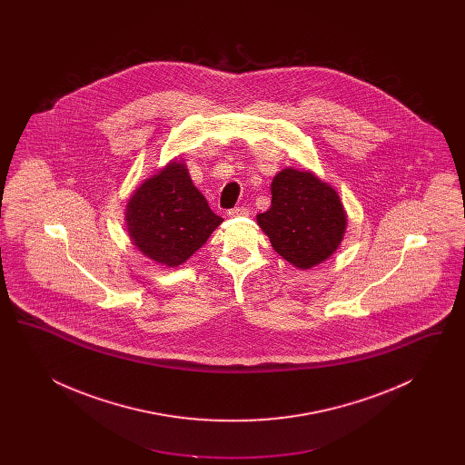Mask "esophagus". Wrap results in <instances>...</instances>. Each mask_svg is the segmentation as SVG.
Wrapping results in <instances>:
<instances>
[{"label":"esophagus","mask_w":465,"mask_h":465,"mask_svg":"<svg viewBox=\"0 0 465 465\" xmlns=\"http://www.w3.org/2000/svg\"><path fill=\"white\" fill-rule=\"evenodd\" d=\"M230 218H239V216H249V209L247 207H233L228 211Z\"/></svg>","instance_id":"esophagus-1"}]
</instances>
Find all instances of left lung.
<instances>
[{
    "instance_id": "left-lung-1",
    "label": "left lung",
    "mask_w": 465,
    "mask_h": 465,
    "mask_svg": "<svg viewBox=\"0 0 465 465\" xmlns=\"http://www.w3.org/2000/svg\"><path fill=\"white\" fill-rule=\"evenodd\" d=\"M258 224L284 260L305 270L338 249L347 218L330 184L312 173L284 169L272 181V205L258 214Z\"/></svg>"
}]
</instances>
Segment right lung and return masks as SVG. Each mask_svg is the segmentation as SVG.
<instances>
[{
  "instance_id": "right-lung-1",
  "label": "right lung",
  "mask_w": 465,
  "mask_h": 465,
  "mask_svg": "<svg viewBox=\"0 0 465 465\" xmlns=\"http://www.w3.org/2000/svg\"><path fill=\"white\" fill-rule=\"evenodd\" d=\"M125 220L137 249L167 266L184 263L223 223L177 162L134 192Z\"/></svg>"
}]
</instances>
